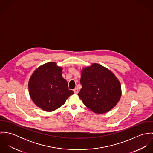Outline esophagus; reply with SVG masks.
Here are the masks:
<instances>
[{
	"label": "esophagus",
	"mask_w": 153,
	"mask_h": 153,
	"mask_svg": "<svg viewBox=\"0 0 153 153\" xmlns=\"http://www.w3.org/2000/svg\"><path fill=\"white\" fill-rule=\"evenodd\" d=\"M74 92L75 94H78V88H75V89H74Z\"/></svg>",
	"instance_id": "esophagus-1"
}]
</instances>
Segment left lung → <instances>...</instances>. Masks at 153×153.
Returning a JSON list of instances; mask_svg holds the SVG:
<instances>
[{
    "mask_svg": "<svg viewBox=\"0 0 153 153\" xmlns=\"http://www.w3.org/2000/svg\"><path fill=\"white\" fill-rule=\"evenodd\" d=\"M82 85L78 96L84 104L94 112L103 114L112 109L121 96V86L108 68L94 63L81 71Z\"/></svg>",
    "mask_w": 153,
    "mask_h": 153,
    "instance_id": "1",
    "label": "left lung"
}]
</instances>
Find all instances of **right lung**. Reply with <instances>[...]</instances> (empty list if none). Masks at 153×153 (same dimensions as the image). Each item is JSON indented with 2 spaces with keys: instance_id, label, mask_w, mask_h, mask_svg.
<instances>
[{
  "instance_id": "add662e5",
  "label": "right lung",
  "mask_w": 153,
  "mask_h": 153,
  "mask_svg": "<svg viewBox=\"0 0 153 153\" xmlns=\"http://www.w3.org/2000/svg\"><path fill=\"white\" fill-rule=\"evenodd\" d=\"M62 68L51 62L38 67L31 75L28 89L35 104L42 110L51 112L65 103L74 94L62 77Z\"/></svg>"
}]
</instances>
